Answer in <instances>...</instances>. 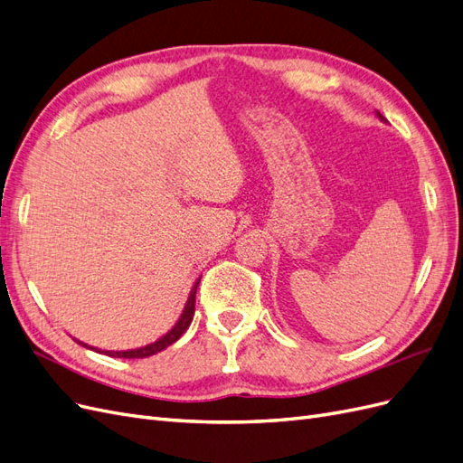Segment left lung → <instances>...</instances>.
<instances>
[{
  "instance_id": "8db88e82",
  "label": "left lung",
  "mask_w": 463,
  "mask_h": 463,
  "mask_svg": "<svg viewBox=\"0 0 463 463\" xmlns=\"http://www.w3.org/2000/svg\"><path fill=\"white\" fill-rule=\"evenodd\" d=\"M377 117H379V118H381V121H384V117H383V115H381V113H379V111H377Z\"/></svg>"
}]
</instances>
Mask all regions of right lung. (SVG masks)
<instances>
[{
	"label": "right lung",
	"instance_id": "obj_1",
	"mask_svg": "<svg viewBox=\"0 0 463 463\" xmlns=\"http://www.w3.org/2000/svg\"><path fill=\"white\" fill-rule=\"evenodd\" d=\"M198 285H200V279L194 282V287H192V290L188 294V300H186V304L183 307V313H181V317H178V321L171 326V329L165 335L159 336L156 342H150V345L140 346V348H132V350H99L96 346H88L86 342H80L77 338H74V342H77V345H80V346H84V348H90V350H94L98 354H106V355H111V357H125V360H137V357L154 355V354H157L161 350H165L167 346H171L173 342H176L178 338H181V335L188 329V325L194 319V307H196V290H198Z\"/></svg>",
	"mask_w": 463,
	"mask_h": 463
}]
</instances>
